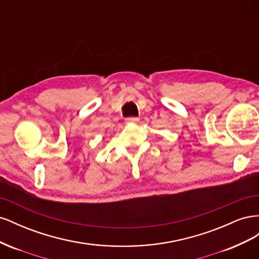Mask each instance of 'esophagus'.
Returning <instances> with one entry per match:
<instances>
[{
    "mask_svg": "<svg viewBox=\"0 0 259 259\" xmlns=\"http://www.w3.org/2000/svg\"><path fill=\"white\" fill-rule=\"evenodd\" d=\"M139 121V117L137 116H130L125 119V122L126 123H137Z\"/></svg>",
    "mask_w": 259,
    "mask_h": 259,
    "instance_id": "1",
    "label": "esophagus"
}]
</instances>
